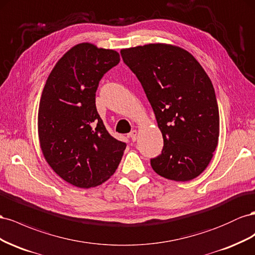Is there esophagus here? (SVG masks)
Segmentation results:
<instances>
[{
  "label": "esophagus",
  "instance_id": "34e87169",
  "mask_svg": "<svg viewBox=\"0 0 255 255\" xmlns=\"http://www.w3.org/2000/svg\"><path fill=\"white\" fill-rule=\"evenodd\" d=\"M136 130H132V131L131 132H130L129 133V137H130V139H131V141H135L136 140Z\"/></svg>",
  "mask_w": 255,
  "mask_h": 255
}]
</instances>
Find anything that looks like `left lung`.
I'll return each mask as SVG.
<instances>
[{
  "label": "left lung",
  "instance_id": "left-lung-1",
  "mask_svg": "<svg viewBox=\"0 0 255 255\" xmlns=\"http://www.w3.org/2000/svg\"><path fill=\"white\" fill-rule=\"evenodd\" d=\"M121 55L141 82L163 136L152 170L176 181L199 176L219 139V109L205 70L188 51L165 43L123 49Z\"/></svg>",
  "mask_w": 255,
  "mask_h": 255
}]
</instances>
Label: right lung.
Listing matches in <instances>:
<instances>
[{
  "label": "right lung",
  "instance_id": "add662e5",
  "mask_svg": "<svg viewBox=\"0 0 255 255\" xmlns=\"http://www.w3.org/2000/svg\"><path fill=\"white\" fill-rule=\"evenodd\" d=\"M120 60L114 50L79 43L56 63L43 87L40 148L57 175L79 188L110 178L126 148L125 142L107 131L95 104L99 81Z\"/></svg>",
  "mask_w": 255,
  "mask_h": 255
}]
</instances>
